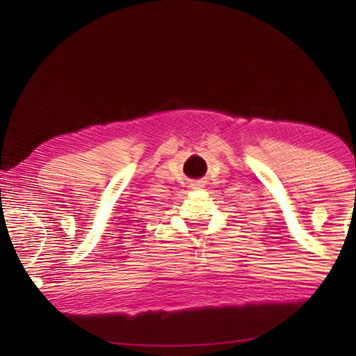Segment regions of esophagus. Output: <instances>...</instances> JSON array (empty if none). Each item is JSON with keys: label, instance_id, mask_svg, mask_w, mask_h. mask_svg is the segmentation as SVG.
Returning a JSON list of instances; mask_svg holds the SVG:
<instances>
[{"label": "esophagus", "instance_id": "obj_1", "mask_svg": "<svg viewBox=\"0 0 356 356\" xmlns=\"http://www.w3.org/2000/svg\"><path fill=\"white\" fill-rule=\"evenodd\" d=\"M202 186V184L201 182H196V184H193V188H201Z\"/></svg>", "mask_w": 356, "mask_h": 356}]
</instances>
